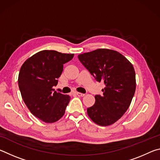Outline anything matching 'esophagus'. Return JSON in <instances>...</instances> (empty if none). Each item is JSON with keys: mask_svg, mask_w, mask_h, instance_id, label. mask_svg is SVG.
Listing matches in <instances>:
<instances>
[{"mask_svg": "<svg viewBox=\"0 0 160 160\" xmlns=\"http://www.w3.org/2000/svg\"><path fill=\"white\" fill-rule=\"evenodd\" d=\"M76 94L78 97H84L85 95V94H82V93H80V92H76Z\"/></svg>", "mask_w": 160, "mask_h": 160, "instance_id": "esophagus-1", "label": "esophagus"}]
</instances>
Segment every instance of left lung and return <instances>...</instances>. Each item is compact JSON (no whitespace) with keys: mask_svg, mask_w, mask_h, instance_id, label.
<instances>
[{"mask_svg":"<svg viewBox=\"0 0 160 160\" xmlns=\"http://www.w3.org/2000/svg\"><path fill=\"white\" fill-rule=\"evenodd\" d=\"M78 58L97 82L105 86L103 95H95L94 104L88 108V115L97 125H112L126 113L134 96L133 66L122 54L107 48L80 54Z\"/></svg>","mask_w":160,"mask_h":160,"instance_id":"1","label":"left lung"}]
</instances>
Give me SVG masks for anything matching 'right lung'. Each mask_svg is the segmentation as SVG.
<instances>
[{
	"instance_id": "1",
	"label": "right lung",
	"mask_w": 160,
	"mask_h": 160,
	"mask_svg": "<svg viewBox=\"0 0 160 160\" xmlns=\"http://www.w3.org/2000/svg\"><path fill=\"white\" fill-rule=\"evenodd\" d=\"M74 54L44 50L34 54L21 66L18 85L26 106L34 116L45 123L58 121L70 100L67 94L53 88L63 70V64Z\"/></svg>"
}]
</instances>
